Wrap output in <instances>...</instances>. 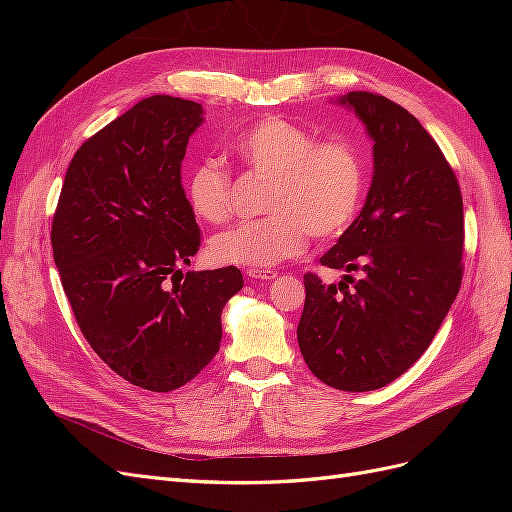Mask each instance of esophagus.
<instances>
[{
    "label": "esophagus",
    "instance_id": "1",
    "mask_svg": "<svg viewBox=\"0 0 512 512\" xmlns=\"http://www.w3.org/2000/svg\"><path fill=\"white\" fill-rule=\"evenodd\" d=\"M247 277H250V280H262V282H269V280H275L277 277V271H273V269H247Z\"/></svg>",
    "mask_w": 512,
    "mask_h": 512
}]
</instances>
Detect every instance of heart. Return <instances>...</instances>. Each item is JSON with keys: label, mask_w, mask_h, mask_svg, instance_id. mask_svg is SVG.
<instances>
[{"label": "heart", "mask_w": 512, "mask_h": 512, "mask_svg": "<svg viewBox=\"0 0 512 512\" xmlns=\"http://www.w3.org/2000/svg\"><path fill=\"white\" fill-rule=\"evenodd\" d=\"M252 173L271 175L267 215L245 220L211 239V254L224 265L265 269L303 254L309 232L333 239L352 224L361 207L365 164L346 138L316 141L314 132L282 117H265L232 141ZM185 196L205 222L220 224L232 211V177L205 160L185 179Z\"/></svg>", "instance_id": "1"}]
</instances>
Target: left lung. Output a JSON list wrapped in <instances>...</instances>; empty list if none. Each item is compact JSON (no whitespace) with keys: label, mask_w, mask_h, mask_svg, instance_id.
<instances>
[{"label":"left lung","mask_w":512,"mask_h":512,"mask_svg":"<svg viewBox=\"0 0 512 512\" xmlns=\"http://www.w3.org/2000/svg\"><path fill=\"white\" fill-rule=\"evenodd\" d=\"M335 102L374 141V175L359 218L320 265L363 277L335 286L307 273L297 339L318 380L365 393L421 359L451 309L463 275V200L444 153L404 106L369 91Z\"/></svg>","instance_id":"obj_1"}]
</instances>
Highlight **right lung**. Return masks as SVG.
<instances>
[{"label":"right lung","instance_id":"add662e5","mask_svg":"<svg viewBox=\"0 0 512 512\" xmlns=\"http://www.w3.org/2000/svg\"><path fill=\"white\" fill-rule=\"evenodd\" d=\"M203 106L151 96L74 153L53 215V258L76 322L115 374L147 391L190 382L220 350L237 267L188 271L200 228L181 185Z\"/></svg>","mask_w":512,"mask_h":512}]
</instances>
